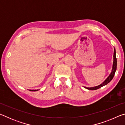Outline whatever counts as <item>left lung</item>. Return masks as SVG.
<instances>
[{
    "label": "left lung",
    "mask_w": 125,
    "mask_h": 125,
    "mask_svg": "<svg viewBox=\"0 0 125 125\" xmlns=\"http://www.w3.org/2000/svg\"><path fill=\"white\" fill-rule=\"evenodd\" d=\"M116 68H117V60H116V51L115 49L114 50V63H113V69H112V72L110 74V75L107 77V79H106L102 84H100V85L95 86V87H92V88H87V87H85V88L89 90H94L98 89L101 88L102 86L106 85V84H108L114 78V76L115 75V72L116 71Z\"/></svg>",
    "instance_id": "1"
}]
</instances>
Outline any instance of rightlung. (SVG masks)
<instances>
[{
    "label": "right lung",
    "mask_w": 125,
    "mask_h": 125,
    "mask_svg": "<svg viewBox=\"0 0 125 125\" xmlns=\"http://www.w3.org/2000/svg\"><path fill=\"white\" fill-rule=\"evenodd\" d=\"M36 90H30V91H32V92H35Z\"/></svg>",
    "instance_id": "right-lung-1"
}]
</instances>
